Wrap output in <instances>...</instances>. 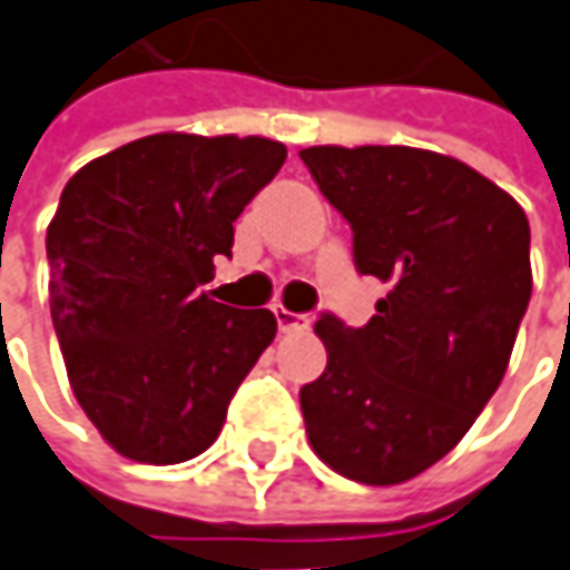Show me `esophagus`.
Returning <instances> with one entry per match:
<instances>
[{
    "label": "esophagus",
    "instance_id": "esophagus-1",
    "mask_svg": "<svg viewBox=\"0 0 570 570\" xmlns=\"http://www.w3.org/2000/svg\"><path fill=\"white\" fill-rule=\"evenodd\" d=\"M274 318H277V327H281L284 334H293V331H303V327H308V318H305V315H299V312H289V308H284V305H277V308H274Z\"/></svg>",
    "mask_w": 570,
    "mask_h": 570
}]
</instances>
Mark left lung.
<instances>
[{
	"mask_svg": "<svg viewBox=\"0 0 570 570\" xmlns=\"http://www.w3.org/2000/svg\"><path fill=\"white\" fill-rule=\"evenodd\" d=\"M353 229L360 274L387 284L375 315L324 312L322 379L299 391L305 435L365 485L420 476L461 442L504 379L530 303L523 207L473 167L401 145L299 150Z\"/></svg>",
	"mask_w": 570,
	"mask_h": 570,
	"instance_id": "1",
	"label": "left lung"
}]
</instances>
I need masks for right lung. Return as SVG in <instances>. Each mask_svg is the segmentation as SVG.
Returning a JSON list of instances; mask_svg holds the SVG:
<instances>
[{"label":"right lung","instance_id":"obj_1","mask_svg":"<svg viewBox=\"0 0 570 570\" xmlns=\"http://www.w3.org/2000/svg\"><path fill=\"white\" fill-rule=\"evenodd\" d=\"M284 160V145L258 135L160 131L62 188L47 229L52 327L81 410L128 461L207 451L274 341L267 308L214 303L198 286Z\"/></svg>","mask_w":570,"mask_h":570}]
</instances>
